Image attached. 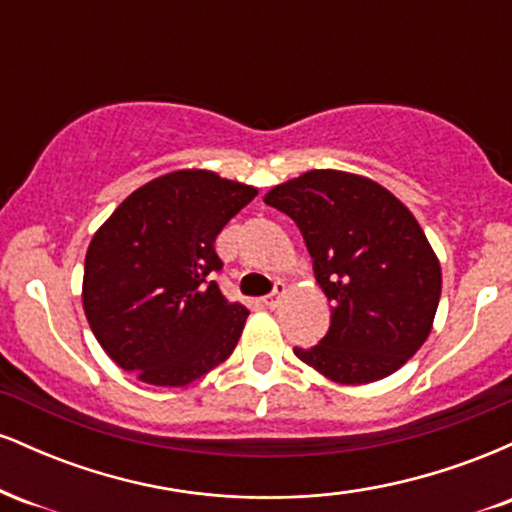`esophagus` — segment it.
<instances>
[{
	"mask_svg": "<svg viewBox=\"0 0 512 512\" xmlns=\"http://www.w3.org/2000/svg\"><path fill=\"white\" fill-rule=\"evenodd\" d=\"M284 293H286V284H284V281H276L274 291L269 293V296H264L262 301H264V305H267V308H276V305H279L281 296H284Z\"/></svg>",
	"mask_w": 512,
	"mask_h": 512,
	"instance_id": "esophagus-1",
	"label": "esophagus"
}]
</instances>
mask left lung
Segmentation results:
<instances>
[{
    "mask_svg": "<svg viewBox=\"0 0 512 512\" xmlns=\"http://www.w3.org/2000/svg\"><path fill=\"white\" fill-rule=\"evenodd\" d=\"M301 228L317 284L332 301L320 344L293 349L339 385H366L402 368L440 301V262L414 214L378 182L308 170L264 195Z\"/></svg>",
    "mask_w": 512,
    "mask_h": 512,
    "instance_id": "1",
    "label": "left lung"
}]
</instances>
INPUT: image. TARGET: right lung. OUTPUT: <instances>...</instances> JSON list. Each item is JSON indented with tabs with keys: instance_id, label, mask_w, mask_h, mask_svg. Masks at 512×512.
I'll return each mask as SVG.
<instances>
[{
	"instance_id": "right-lung-1",
	"label": "right lung",
	"mask_w": 512,
	"mask_h": 512,
	"mask_svg": "<svg viewBox=\"0 0 512 512\" xmlns=\"http://www.w3.org/2000/svg\"><path fill=\"white\" fill-rule=\"evenodd\" d=\"M257 190L211 170L146 182L93 236L84 313L103 351L142 383H195L236 349L250 310L223 298L214 240Z\"/></svg>"
}]
</instances>
